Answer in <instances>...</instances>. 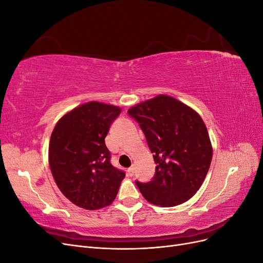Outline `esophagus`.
<instances>
[{"label": "esophagus", "mask_w": 263, "mask_h": 263, "mask_svg": "<svg viewBox=\"0 0 263 263\" xmlns=\"http://www.w3.org/2000/svg\"><path fill=\"white\" fill-rule=\"evenodd\" d=\"M127 173H128L129 177H133L134 173H135V168H134V166H130V168H128V170H127Z\"/></svg>", "instance_id": "esophagus-1"}]
</instances>
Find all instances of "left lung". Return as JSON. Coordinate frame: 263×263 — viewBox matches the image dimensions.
<instances>
[{
	"label": "left lung",
	"instance_id": "1",
	"mask_svg": "<svg viewBox=\"0 0 263 263\" xmlns=\"http://www.w3.org/2000/svg\"><path fill=\"white\" fill-rule=\"evenodd\" d=\"M128 114L144 132L157 164L151 181H135L142 196L163 208L190 200L201 187L213 155L201 116L168 95L142 102Z\"/></svg>",
	"mask_w": 263,
	"mask_h": 263
}]
</instances>
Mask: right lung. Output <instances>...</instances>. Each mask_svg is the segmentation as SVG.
Listing matches in <instances>:
<instances>
[{"mask_svg": "<svg viewBox=\"0 0 263 263\" xmlns=\"http://www.w3.org/2000/svg\"><path fill=\"white\" fill-rule=\"evenodd\" d=\"M121 108L90 102L71 110L54 126L49 142V164L59 190L85 210L112 203L125 172L110 163L105 137Z\"/></svg>", "mask_w": 263, "mask_h": 263, "instance_id": "add662e5", "label": "right lung"}]
</instances>
